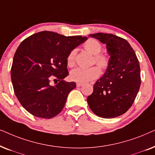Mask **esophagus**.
<instances>
[{
    "instance_id": "esophagus-1",
    "label": "esophagus",
    "mask_w": 155,
    "mask_h": 155,
    "mask_svg": "<svg viewBox=\"0 0 155 155\" xmlns=\"http://www.w3.org/2000/svg\"><path fill=\"white\" fill-rule=\"evenodd\" d=\"M83 85H84V84H81V83H77V84H76V86H77V87H80V86H82Z\"/></svg>"
}]
</instances>
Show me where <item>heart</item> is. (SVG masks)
<instances>
[{"mask_svg": "<svg viewBox=\"0 0 155 155\" xmlns=\"http://www.w3.org/2000/svg\"><path fill=\"white\" fill-rule=\"evenodd\" d=\"M84 49L88 52L94 55V62H96L99 67L102 69H106L109 64L108 57L100 54L101 51V45L98 41L94 39H89L84 45ZM76 54V49L71 50L68 54L67 58V65L73 67L75 64V57ZM100 69L98 67H92L91 68H76L71 70L70 73V79L73 81L84 84L97 79L100 75Z\"/></svg>", "mask_w": 155, "mask_h": 155, "instance_id": "obj_1", "label": "heart"}]
</instances>
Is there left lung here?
I'll return each mask as SVG.
<instances>
[{
  "label": "left lung",
  "instance_id": "8db88e82",
  "mask_svg": "<svg viewBox=\"0 0 155 155\" xmlns=\"http://www.w3.org/2000/svg\"><path fill=\"white\" fill-rule=\"evenodd\" d=\"M89 36L106 45L110 59L106 71L95 83L94 91L88 96V104L99 117L120 116L130 108L139 91L141 83L139 61L125 39L102 32Z\"/></svg>",
  "mask_w": 155,
  "mask_h": 155
}]
</instances>
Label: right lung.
I'll return each mask as SVG.
<instances>
[{
	"instance_id": "add662e5",
	"label": "right lung",
	"mask_w": 155,
	"mask_h": 155,
	"mask_svg": "<svg viewBox=\"0 0 155 155\" xmlns=\"http://www.w3.org/2000/svg\"><path fill=\"white\" fill-rule=\"evenodd\" d=\"M87 39L42 31L20 43L10 72L15 96L27 111L49 119L62 110L69 92L76 88V83L64 80L69 75L67 56ZM51 75L59 81L54 86L49 84Z\"/></svg>"
}]
</instances>
